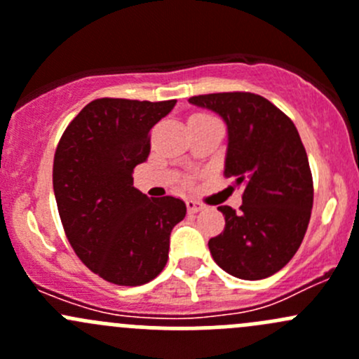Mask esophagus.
I'll return each mask as SVG.
<instances>
[{
    "label": "esophagus",
    "instance_id": "1",
    "mask_svg": "<svg viewBox=\"0 0 359 359\" xmlns=\"http://www.w3.org/2000/svg\"><path fill=\"white\" fill-rule=\"evenodd\" d=\"M186 205H187V212H191V213H198L205 208V205L196 200H187Z\"/></svg>",
    "mask_w": 359,
    "mask_h": 359
}]
</instances>
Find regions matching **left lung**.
<instances>
[{
	"mask_svg": "<svg viewBox=\"0 0 359 359\" xmlns=\"http://www.w3.org/2000/svg\"><path fill=\"white\" fill-rule=\"evenodd\" d=\"M189 102L227 123L224 175L243 186L238 212L219 206L226 227L208 241L210 253L240 280L273 276L299 250L313 210V173L299 132L283 111L257 93H206Z\"/></svg>",
	"mask_w": 359,
	"mask_h": 359,
	"instance_id": "1",
	"label": "left lung"
}]
</instances>
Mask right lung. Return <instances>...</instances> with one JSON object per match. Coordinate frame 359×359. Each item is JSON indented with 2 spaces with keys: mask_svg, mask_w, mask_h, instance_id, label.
Returning a JSON list of instances; mask_svg holds the SVG:
<instances>
[{
  "mask_svg": "<svg viewBox=\"0 0 359 359\" xmlns=\"http://www.w3.org/2000/svg\"><path fill=\"white\" fill-rule=\"evenodd\" d=\"M175 102L95 99L55 149L53 193L64 233L92 273L119 287H139L161 273L170 233L186 217L182 200L147 198L132 177L151 153V128Z\"/></svg>",
  "mask_w": 359,
  "mask_h": 359,
  "instance_id": "1",
  "label": "right lung"
}]
</instances>
